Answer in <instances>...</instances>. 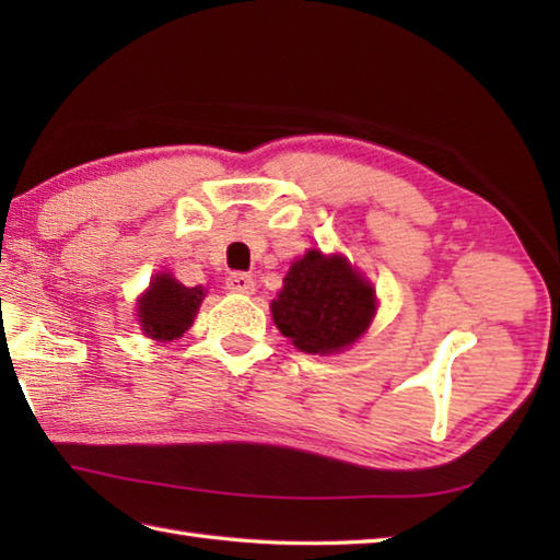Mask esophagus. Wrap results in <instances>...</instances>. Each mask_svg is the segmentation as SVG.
<instances>
[{"mask_svg":"<svg viewBox=\"0 0 560 560\" xmlns=\"http://www.w3.org/2000/svg\"><path fill=\"white\" fill-rule=\"evenodd\" d=\"M225 289L235 293H253L255 291V279L245 271H233L225 277Z\"/></svg>","mask_w":560,"mask_h":560,"instance_id":"esophagus-1","label":"esophagus"}]
</instances>
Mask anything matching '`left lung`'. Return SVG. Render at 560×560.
Listing matches in <instances>:
<instances>
[{
  "instance_id": "8db88e82",
  "label": "left lung",
  "mask_w": 560,
  "mask_h": 560,
  "mask_svg": "<svg viewBox=\"0 0 560 560\" xmlns=\"http://www.w3.org/2000/svg\"><path fill=\"white\" fill-rule=\"evenodd\" d=\"M273 325L295 349L335 353L359 339L375 315V291L343 257L317 249L293 261L277 301Z\"/></svg>"
}]
</instances>
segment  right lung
Masks as SVG:
<instances>
[{"instance_id":"add662e5","label":"right lung","mask_w":560,"mask_h":560,"mask_svg":"<svg viewBox=\"0 0 560 560\" xmlns=\"http://www.w3.org/2000/svg\"><path fill=\"white\" fill-rule=\"evenodd\" d=\"M201 299H205L201 287L187 289L171 273H159L137 307L141 329L156 341L177 339L192 325Z\"/></svg>"}]
</instances>
